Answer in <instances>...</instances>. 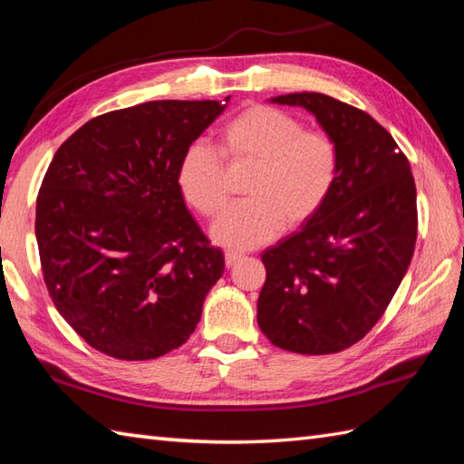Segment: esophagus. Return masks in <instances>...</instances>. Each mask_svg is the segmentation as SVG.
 I'll use <instances>...</instances> for the list:
<instances>
[{
    "label": "esophagus",
    "instance_id": "obj_1",
    "mask_svg": "<svg viewBox=\"0 0 464 464\" xmlns=\"http://www.w3.org/2000/svg\"><path fill=\"white\" fill-rule=\"evenodd\" d=\"M241 259H243V255H239V253H227L225 255V265H227V267H235V265H237Z\"/></svg>",
    "mask_w": 464,
    "mask_h": 464
}]
</instances>
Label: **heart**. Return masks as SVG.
<instances>
[{"label": "heart", "instance_id": "heart-1", "mask_svg": "<svg viewBox=\"0 0 464 464\" xmlns=\"http://www.w3.org/2000/svg\"><path fill=\"white\" fill-rule=\"evenodd\" d=\"M231 175L249 171L245 203L213 225L215 243L253 249L295 231L321 213L339 177V147L327 131L304 130L293 115L269 105H249L219 131L217 153L205 143L185 147L177 163V187L201 217L219 215L229 203Z\"/></svg>", "mask_w": 464, "mask_h": 464}]
</instances>
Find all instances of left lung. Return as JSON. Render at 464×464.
<instances>
[{
  "label": "left lung",
  "instance_id": "left-lung-1",
  "mask_svg": "<svg viewBox=\"0 0 464 464\" xmlns=\"http://www.w3.org/2000/svg\"><path fill=\"white\" fill-rule=\"evenodd\" d=\"M273 102L317 117L339 147V177L321 213L261 255L257 323L275 347L339 353L377 324L409 269L415 179L392 135L362 110L309 92Z\"/></svg>",
  "mask_w": 464,
  "mask_h": 464
}]
</instances>
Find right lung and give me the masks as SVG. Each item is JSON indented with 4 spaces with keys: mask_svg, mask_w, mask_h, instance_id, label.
Here are the masks:
<instances>
[{
    "mask_svg": "<svg viewBox=\"0 0 464 464\" xmlns=\"http://www.w3.org/2000/svg\"><path fill=\"white\" fill-rule=\"evenodd\" d=\"M223 110L165 100L97 115L49 163L35 207L44 281L95 351L157 359L199 323L225 259L187 211L175 175L185 147Z\"/></svg>",
    "mask_w": 464,
    "mask_h": 464,
    "instance_id": "obj_1",
    "label": "right lung"
}]
</instances>
